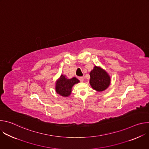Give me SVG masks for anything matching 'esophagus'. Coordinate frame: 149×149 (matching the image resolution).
I'll use <instances>...</instances> for the list:
<instances>
[{"label": "esophagus", "instance_id": "esophagus-1", "mask_svg": "<svg viewBox=\"0 0 149 149\" xmlns=\"http://www.w3.org/2000/svg\"><path fill=\"white\" fill-rule=\"evenodd\" d=\"M78 79L80 81H83V80H84V77H78Z\"/></svg>", "mask_w": 149, "mask_h": 149}]
</instances>
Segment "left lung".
Listing matches in <instances>:
<instances>
[{
  "label": "left lung",
  "mask_w": 149,
  "mask_h": 149,
  "mask_svg": "<svg viewBox=\"0 0 149 149\" xmlns=\"http://www.w3.org/2000/svg\"><path fill=\"white\" fill-rule=\"evenodd\" d=\"M90 83L92 88L97 91H102L110 86V78L105 71L96 66L90 74Z\"/></svg>",
  "instance_id": "obj_1"
}]
</instances>
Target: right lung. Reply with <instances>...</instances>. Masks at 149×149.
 <instances>
[{
  "mask_svg": "<svg viewBox=\"0 0 149 149\" xmlns=\"http://www.w3.org/2000/svg\"><path fill=\"white\" fill-rule=\"evenodd\" d=\"M79 82V81L75 77L67 79L65 75H61L60 78L56 81V91L61 96L68 97L71 93L72 86Z\"/></svg>",
  "mask_w": 149,
  "mask_h": 149,
  "instance_id": "1",
  "label": "right lung"
}]
</instances>
